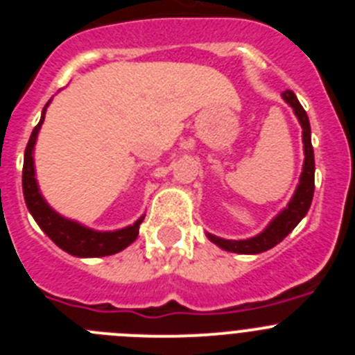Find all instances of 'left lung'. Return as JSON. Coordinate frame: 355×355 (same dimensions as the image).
I'll return each mask as SVG.
<instances>
[{"label": "left lung", "instance_id": "8db88e82", "mask_svg": "<svg viewBox=\"0 0 355 355\" xmlns=\"http://www.w3.org/2000/svg\"><path fill=\"white\" fill-rule=\"evenodd\" d=\"M283 99L288 105L293 108L295 115L299 119L300 126H302V142H304V167L302 174H300L299 187L295 190L293 197L288 202L286 208L275 216L270 224L266 225L263 233L256 234L254 238L249 240H224V238L213 236V234H206L209 240L218 245L220 249L227 250V252H236V254H259L265 250L272 249L283 241L288 234L295 229V225L299 224L306 216L307 209L311 206L313 193H315V153H313L311 146V126H309V119H307L306 110L299 103L297 96L291 90L283 92Z\"/></svg>", "mask_w": 355, "mask_h": 355}]
</instances>
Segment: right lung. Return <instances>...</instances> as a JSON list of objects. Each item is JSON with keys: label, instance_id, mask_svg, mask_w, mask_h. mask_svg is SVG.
<instances>
[{"label": "right lung", "instance_id": "1", "mask_svg": "<svg viewBox=\"0 0 355 355\" xmlns=\"http://www.w3.org/2000/svg\"><path fill=\"white\" fill-rule=\"evenodd\" d=\"M48 105L44 106L40 122L31 131L26 150H24L23 193L28 209H30L31 216L35 218V222L44 233L48 234L62 250L72 254V256H78V258H101V256H112V254L121 252L122 249H126L128 245H131L137 240L144 216H140L133 225L103 233V231H94V229L85 227L78 222L69 220L65 216L58 215L40 196L39 184H37L35 180V165H33V147H35L37 135H39L40 126H42Z\"/></svg>", "mask_w": 355, "mask_h": 355}]
</instances>
